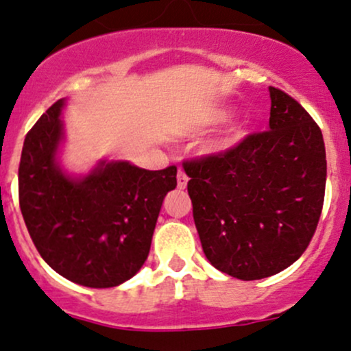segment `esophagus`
Wrapping results in <instances>:
<instances>
[{
  "instance_id": "obj_1",
  "label": "esophagus",
  "mask_w": 351,
  "mask_h": 351,
  "mask_svg": "<svg viewBox=\"0 0 351 351\" xmlns=\"http://www.w3.org/2000/svg\"><path fill=\"white\" fill-rule=\"evenodd\" d=\"M176 181H178V188L184 189L188 184V176L184 171H178V176H176Z\"/></svg>"
}]
</instances>
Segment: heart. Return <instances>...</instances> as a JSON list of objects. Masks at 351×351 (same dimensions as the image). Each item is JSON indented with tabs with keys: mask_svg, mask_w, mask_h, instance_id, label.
<instances>
[{
	"mask_svg": "<svg viewBox=\"0 0 351 351\" xmlns=\"http://www.w3.org/2000/svg\"><path fill=\"white\" fill-rule=\"evenodd\" d=\"M232 115V108L231 107H219L216 110H213L208 117V123L209 125H221L224 122H228L229 117ZM252 128V119L247 115H241L229 125V128L226 130V134L223 135V138L217 142V148L219 150H229V148L236 147L239 145L245 136L249 135Z\"/></svg>",
	"mask_w": 351,
	"mask_h": 351,
	"instance_id": "1",
	"label": "heart"
}]
</instances>
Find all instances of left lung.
Segmentation results:
<instances>
[{
	"instance_id": "obj_1",
	"label": "left lung",
	"mask_w": 351,
	"mask_h": 351,
	"mask_svg": "<svg viewBox=\"0 0 351 351\" xmlns=\"http://www.w3.org/2000/svg\"><path fill=\"white\" fill-rule=\"evenodd\" d=\"M269 130L223 155L184 163L193 217L206 259L241 280L279 274L304 254L324 206L322 130L276 87Z\"/></svg>"
}]
</instances>
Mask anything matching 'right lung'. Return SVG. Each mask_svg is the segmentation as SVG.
<instances>
[{"instance_id":"obj_1","label":"right lung","mask_w":351,"mask_h":351,"mask_svg":"<svg viewBox=\"0 0 351 351\" xmlns=\"http://www.w3.org/2000/svg\"><path fill=\"white\" fill-rule=\"evenodd\" d=\"M60 99L24 138L19 206L49 267L92 289L123 284L142 269L176 167L150 171L128 160H99L87 173L62 165L66 127Z\"/></svg>"}]
</instances>
